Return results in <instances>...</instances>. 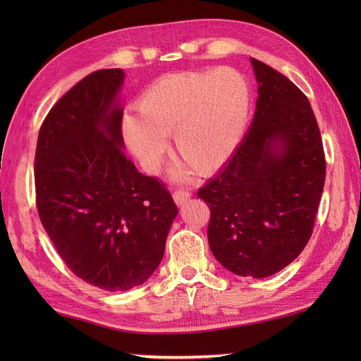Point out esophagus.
Instances as JSON below:
<instances>
[{"mask_svg": "<svg viewBox=\"0 0 361 361\" xmlns=\"http://www.w3.org/2000/svg\"><path fill=\"white\" fill-rule=\"evenodd\" d=\"M189 197H191V191H188V189H176L173 192V199L178 205L185 204Z\"/></svg>", "mask_w": 361, "mask_h": 361, "instance_id": "34e87169", "label": "esophagus"}]
</instances>
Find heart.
<instances>
[{
	"label": "heart",
	"instance_id": "1",
	"mask_svg": "<svg viewBox=\"0 0 361 361\" xmlns=\"http://www.w3.org/2000/svg\"><path fill=\"white\" fill-rule=\"evenodd\" d=\"M140 114L122 119V137L148 172H157L173 135L175 151L197 173L221 169L239 146L250 113V89L237 71H185L145 90Z\"/></svg>",
	"mask_w": 361,
	"mask_h": 361
}]
</instances>
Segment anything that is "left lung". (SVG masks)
Here are the masks:
<instances>
[{"instance_id":"1","label":"left lung","mask_w":361,"mask_h":361,"mask_svg":"<svg viewBox=\"0 0 361 361\" xmlns=\"http://www.w3.org/2000/svg\"><path fill=\"white\" fill-rule=\"evenodd\" d=\"M252 63L259 94L252 129L197 195L210 209L213 256L237 276L262 279L307 245L326 162L307 97L272 66Z\"/></svg>"}]
</instances>
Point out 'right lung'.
Returning a JSON list of instances; mask_svg holds the SVG:
<instances>
[{"label":"right lung","mask_w":361,"mask_h":361,"mask_svg":"<svg viewBox=\"0 0 361 361\" xmlns=\"http://www.w3.org/2000/svg\"><path fill=\"white\" fill-rule=\"evenodd\" d=\"M121 68L82 78L47 113L35 154L36 209L54 247L84 282L106 291L142 285L161 262L178 213L156 176L126 156Z\"/></svg>","instance_id":"add662e5"}]
</instances>
